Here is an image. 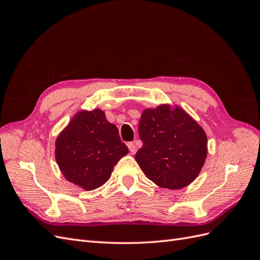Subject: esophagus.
<instances>
[{"label":"esophagus","mask_w":260,"mask_h":260,"mask_svg":"<svg viewBox=\"0 0 260 260\" xmlns=\"http://www.w3.org/2000/svg\"><path fill=\"white\" fill-rule=\"evenodd\" d=\"M128 147H129V151L131 154L137 153V146L135 143H128Z\"/></svg>","instance_id":"esophagus-1"}]
</instances>
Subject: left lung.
<instances>
[{
    "label": "left lung",
    "instance_id": "obj_1",
    "mask_svg": "<svg viewBox=\"0 0 260 260\" xmlns=\"http://www.w3.org/2000/svg\"><path fill=\"white\" fill-rule=\"evenodd\" d=\"M139 135L143 146L136 160L156 185L180 190L198 178L207 157V136L182 107L160 104L145 108Z\"/></svg>",
    "mask_w": 260,
    "mask_h": 260
}]
</instances>
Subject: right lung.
<instances>
[{
    "label": "right lung",
    "mask_w": 260,
    "mask_h": 260,
    "mask_svg": "<svg viewBox=\"0 0 260 260\" xmlns=\"http://www.w3.org/2000/svg\"><path fill=\"white\" fill-rule=\"evenodd\" d=\"M128 153L117 127L101 108L77 112L55 140V159L61 175L84 191L105 184L115 165Z\"/></svg>",
    "instance_id": "1"
}]
</instances>
